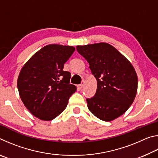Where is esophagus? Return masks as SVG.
I'll return each instance as SVG.
<instances>
[{
	"instance_id": "34e87169",
	"label": "esophagus",
	"mask_w": 158,
	"mask_h": 158,
	"mask_svg": "<svg viewBox=\"0 0 158 158\" xmlns=\"http://www.w3.org/2000/svg\"><path fill=\"white\" fill-rule=\"evenodd\" d=\"M84 83H85V81H82L81 84H79V85H78V88H79V89H81L82 88L84 87Z\"/></svg>"
}]
</instances>
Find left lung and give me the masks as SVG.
<instances>
[{"label": "left lung", "mask_w": 158, "mask_h": 158, "mask_svg": "<svg viewBox=\"0 0 158 158\" xmlns=\"http://www.w3.org/2000/svg\"><path fill=\"white\" fill-rule=\"evenodd\" d=\"M76 48L89 63L97 80L95 95L86 99L90 111L104 121L121 116L137 95L138 79L134 67L116 48L106 42Z\"/></svg>", "instance_id": "8db88e82"}]
</instances>
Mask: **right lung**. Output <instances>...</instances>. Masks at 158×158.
Listing matches in <instances>:
<instances>
[{"instance_id": "add662e5", "label": "right lung", "mask_w": 158, "mask_h": 158, "mask_svg": "<svg viewBox=\"0 0 158 158\" xmlns=\"http://www.w3.org/2000/svg\"><path fill=\"white\" fill-rule=\"evenodd\" d=\"M75 51L72 46L49 44L42 48L21 68L17 88L23 105L34 116L52 121L65 110L76 91L69 84L71 74L64 64Z\"/></svg>"}]
</instances>
